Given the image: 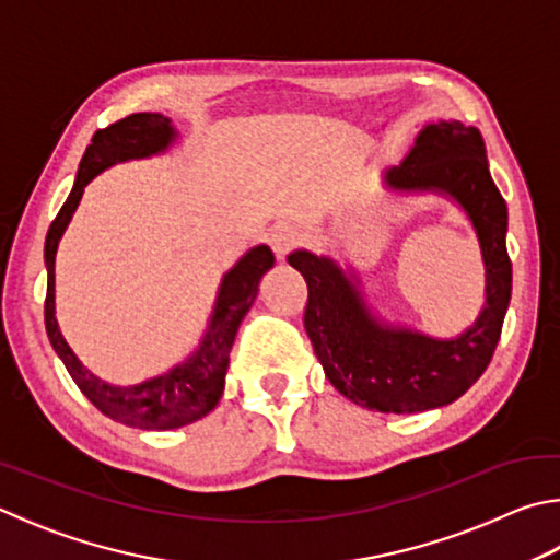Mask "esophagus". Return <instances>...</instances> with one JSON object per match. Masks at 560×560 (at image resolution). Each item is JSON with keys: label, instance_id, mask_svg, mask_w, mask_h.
Masks as SVG:
<instances>
[{"label": "esophagus", "instance_id": "34e87169", "mask_svg": "<svg viewBox=\"0 0 560 560\" xmlns=\"http://www.w3.org/2000/svg\"><path fill=\"white\" fill-rule=\"evenodd\" d=\"M299 230L289 225V222H279V225H273L269 232V245L279 259L287 257V254L299 245Z\"/></svg>", "mask_w": 560, "mask_h": 560}]
</instances>
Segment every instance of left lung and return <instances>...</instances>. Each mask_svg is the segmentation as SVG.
Masks as SVG:
<instances>
[{
    "label": "left lung",
    "mask_w": 560,
    "mask_h": 560,
    "mask_svg": "<svg viewBox=\"0 0 560 560\" xmlns=\"http://www.w3.org/2000/svg\"><path fill=\"white\" fill-rule=\"evenodd\" d=\"M384 183L396 192L448 196L470 218L485 261V306L470 328L441 340L392 325L368 306L360 279L330 257L296 249L289 264L308 283L303 325L335 389L370 411L416 413L460 399L500 342L512 299L506 202L490 176L480 129L460 121L425 125Z\"/></svg>",
    "instance_id": "obj_1"
}]
</instances>
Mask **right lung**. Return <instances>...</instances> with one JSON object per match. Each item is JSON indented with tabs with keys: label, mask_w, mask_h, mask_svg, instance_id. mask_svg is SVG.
<instances>
[{
	"label": "right lung",
	"mask_w": 560,
	"mask_h": 560,
	"mask_svg": "<svg viewBox=\"0 0 560 560\" xmlns=\"http://www.w3.org/2000/svg\"><path fill=\"white\" fill-rule=\"evenodd\" d=\"M176 137L178 131L171 125V119L159 115V112H137V115L119 119L115 125L97 129L78 166L73 190H70L63 208L58 210L56 220L50 222L44 247L48 271L44 318L50 345L63 360L78 389L93 401V406H97V411L109 416L112 421L144 431L180 429V425L198 421L215 409L222 392H225L230 350L240 323L257 299L261 277L273 267V254L267 245L252 247L222 277L215 308H212L208 330L202 335L198 350L190 352L186 362L176 364L174 370L159 374L154 380L131 386L107 384L83 368V362L68 348L56 320V252L80 198H83L85 186L105 168L121 164V161L164 154Z\"/></svg>",
	"instance_id": "add662e5"
}]
</instances>
